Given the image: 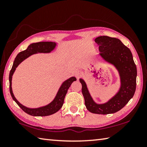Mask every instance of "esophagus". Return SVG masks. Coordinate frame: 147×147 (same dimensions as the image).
Instances as JSON below:
<instances>
[{"label": "esophagus", "instance_id": "1", "mask_svg": "<svg viewBox=\"0 0 147 147\" xmlns=\"http://www.w3.org/2000/svg\"><path fill=\"white\" fill-rule=\"evenodd\" d=\"M74 76H75L77 78H79L80 76L82 75L81 72L80 71H78V70H76L75 71H74Z\"/></svg>", "mask_w": 147, "mask_h": 147}]
</instances>
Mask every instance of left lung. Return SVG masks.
Listing matches in <instances>:
<instances>
[{"label":"left lung","mask_w":147,"mask_h":147,"mask_svg":"<svg viewBox=\"0 0 147 147\" xmlns=\"http://www.w3.org/2000/svg\"><path fill=\"white\" fill-rule=\"evenodd\" d=\"M99 45V55L117 69L121 79V88L115 96L104 104L94 102L83 79L82 92L88 110L96 114L114 113L121 109L133 97L136 89L137 68L130 50L121 40L109 36H99L94 39Z\"/></svg>","instance_id":"8db88e82"}]
</instances>
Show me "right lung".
<instances>
[{
    "label": "right lung",
    "mask_w": 147,
    "mask_h": 147,
    "mask_svg": "<svg viewBox=\"0 0 147 147\" xmlns=\"http://www.w3.org/2000/svg\"><path fill=\"white\" fill-rule=\"evenodd\" d=\"M56 46V43L54 42H38V43H35L30 44L28 47L25 51H23L19 53L16 58H15L13 61V66H12L10 72H9V92H10L11 96L13 100L16 102L20 108H21L24 112L28 113V115L32 116H48L51 115L52 114L56 113L57 111H59V109L63 106L64 102V98L65 96L67 93L68 89L71 86V84L74 81L76 80L75 77H71L63 82V84H61L60 88H59L58 93L56 94L54 100L51 102V103L49 104L48 105L45 106L43 107H40L38 108H26L21 104H20L18 100H17L16 97L14 96V94L12 91L11 88V80L12 76L16 71L17 66L21 63L22 61L24 59L28 58L30 56L36 53H49L52 51H53Z\"/></svg>",
    "instance_id": "add662e5"
}]
</instances>
